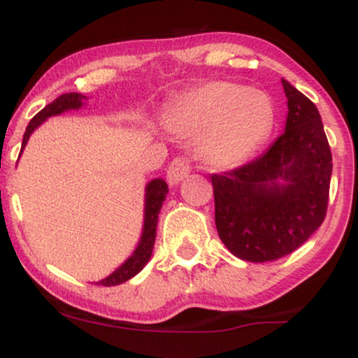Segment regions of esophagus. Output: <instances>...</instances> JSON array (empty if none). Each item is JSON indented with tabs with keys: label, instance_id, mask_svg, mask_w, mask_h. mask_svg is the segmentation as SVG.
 <instances>
[{
	"label": "esophagus",
	"instance_id": "esophagus-1",
	"mask_svg": "<svg viewBox=\"0 0 358 358\" xmlns=\"http://www.w3.org/2000/svg\"><path fill=\"white\" fill-rule=\"evenodd\" d=\"M189 164L187 158H175L171 162L169 170H166V180H169V185H178L180 182H183L185 178L189 175Z\"/></svg>",
	"mask_w": 358,
	"mask_h": 358
}]
</instances>
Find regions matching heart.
Returning <instances> with one entry per match:
<instances>
[{
	"label": "heart",
	"instance_id": "b5f03b06",
	"mask_svg": "<svg viewBox=\"0 0 358 358\" xmlns=\"http://www.w3.org/2000/svg\"><path fill=\"white\" fill-rule=\"evenodd\" d=\"M274 107L262 92L211 80L185 92L164 115V127L182 137H196V153L211 169H236L268 140Z\"/></svg>",
	"mask_w": 358,
	"mask_h": 358
}]
</instances>
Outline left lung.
I'll use <instances>...</instances> for the list:
<instances>
[{
    "mask_svg": "<svg viewBox=\"0 0 358 358\" xmlns=\"http://www.w3.org/2000/svg\"><path fill=\"white\" fill-rule=\"evenodd\" d=\"M284 134L239 169L211 175L215 223L229 252L274 261L306 243L327 211L332 155L317 107L286 79Z\"/></svg>",
    "mask_w": 358,
    "mask_h": 358,
    "instance_id": "8db88e82",
    "label": "left lung"
}]
</instances>
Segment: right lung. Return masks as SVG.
<instances>
[{
  "label": "right lung",
  "mask_w": 358,
  "mask_h": 358,
  "mask_svg": "<svg viewBox=\"0 0 358 358\" xmlns=\"http://www.w3.org/2000/svg\"><path fill=\"white\" fill-rule=\"evenodd\" d=\"M87 101L89 97H85L79 92L62 94V96L54 99L49 106H46L39 112V114H36L33 119H31L28 127H26L24 137H22L21 153L24 150L31 134H33L44 120H48L49 117L52 115H61L62 112H67V110H79L80 107L85 106V102ZM166 193H169V187H166L164 178H153L147 183L145 201H143L145 203V206H143V226H142V234H140L137 248H135L132 255L127 257V259L122 262L114 273L108 274L107 278H103L96 284H102V286H107V287L119 286V284L132 279L134 275H137L140 271L145 268V264L152 257L153 244H155V236H157L158 215H160L162 206H164Z\"/></svg>",
  "instance_id": "right-lung-1"
}]
</instances>
